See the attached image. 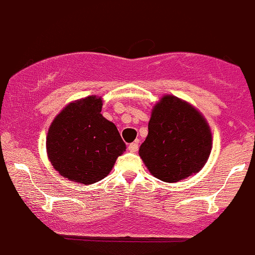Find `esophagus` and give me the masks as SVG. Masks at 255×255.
<instances>
[{
	"label": "esophagus",
	"instance_id": "34e87169",
	"mask_svg": "<svg viewBox=\"0 0 255 255\" xmlns=\"http://www.w3.org/2000/svg\"><path fill=\"white\" fill-rule=\"evenodd\" d=\"M128 150H129L130 152H136L138 151V143H130L129 145H128Z\"/></svg>",
	"mask_w": 255,
	"mask_h": 255
}]
</instances>
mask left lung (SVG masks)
Instances as JSON below:
<instances>
[{"label": "left lung", "instance_id": "obj_1", "mask_svg": "<svg viewBox=\"0 0 255 255\" xmlns=\"http://www.w3.org/2000/svg\"><path fill=\"white\" fill-rule=\"evenodd\" d=\"M148 136L139 149L150 173L173 183L197 173L211 150V133L204 117L189 104L163 96L151 112Z\"/></svg>", "mask_w": 255, "mask_h": 255}]
</instances>
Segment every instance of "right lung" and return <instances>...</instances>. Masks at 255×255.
I'll use <instances>...</instances> for the list:
<instances>
[{"instance_id": "right-lung-1", "label": "right lung", "mask_w": 255, "mask_h": 255, "mask_svg": "<svg viewBox=\"0 0 255 255\" xmlns=\"http://www.w3.org/2000/svg\"><path fill=\"white\" fill-rule=\"evenodd\" d=\"M101 107V98L88 96L67 105L51 125L46 139L49 159L71 181H101L126 150L116 126L100 114Z\"/></svg>"}]
</instances>
